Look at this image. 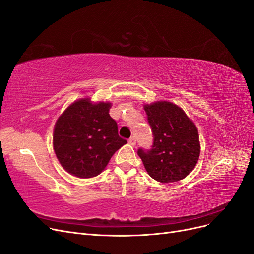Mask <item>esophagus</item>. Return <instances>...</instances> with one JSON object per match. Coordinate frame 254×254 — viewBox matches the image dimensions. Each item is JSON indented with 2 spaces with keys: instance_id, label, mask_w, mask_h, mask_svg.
<instances>
[{
  "instance_id": "34e87169",
  "label": "esophagus",
  "mask_w": 254,
  "mask_h": 254,
  "mask_svg": "<svg viewBox=\"0 0 254 254\" xmlns=\"http://www.w3.org/2000/svg\"><path fill=\"white\" fill-rule=\"evenodd\" d=\"M128 143L130 144V145H135L136 144V139H135V137H130L129 139H128Z\"/></svg>"
}]
</instances>
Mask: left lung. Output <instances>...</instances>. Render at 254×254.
I'll use <instances>...</instances> for the list:
<instances>
[{"label": "left lung", "instance_id": "8db88e82", "mask_svg": "<svg viewBox=\"0 0 254 254\" xmlns=\"http://www.w3.org/2000/svg\"><path fill=\"white\" fill-rule=\"evenodd\" d=\"M144 111L153 134L150 150L138 149L149 175L162 184L182 181L198 161V130L194 122L174 103L145 104Z\"/></svg>", "mask_w": 254, "mask_h": 254}]
</instances>
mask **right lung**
<instances>
[{
    "label": "right lung",
    "mask_w": 254,
    "mask_h": 254,
    "mask_svg": "<svg viewBox=\"0 0 254 254\" xmlns=\"http://www.w3.org/2000/svg\"><path fill=\"white\" fill-rule=\"evenodd\" d=\"M110 102L71 103L57 120L54 150L61 166L80 178L99 175L117 150L127 143L118 135L117 122L110 116Z\"/></svg>",
    "instance_id": "obj_1"
}]
</instances>
